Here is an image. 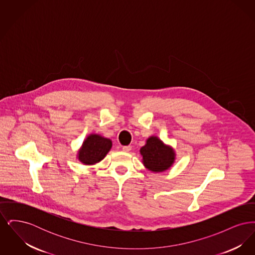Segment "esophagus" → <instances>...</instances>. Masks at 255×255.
Masks as SVG:
<instances>
[{"instance_id": "obj_1", "label": "esophagus", "mask_w": 255, "mask_h": 255, "mask_svg": "<svg viewBox=\"0 0 255 255\" xmlns=\"http://www.w3.org/2000/svg\"><path fill=\"white\" fill-rule=\"evenodd\" d=\"M131 149H132L131 146H123V147H122V151H123V152H126V153L130 152Z\"/></svg>"}]
</instances>
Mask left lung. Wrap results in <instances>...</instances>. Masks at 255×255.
Listing matches in <instances>:
<instances>
[{
	"instance_id": "left-lung-1",
	"label": "left lung",
	"mask_w": 255,
	"mask_h": 255,
	"mask_svg": "<svg viewBox=\"0 0 255 255\" xmlns=\"http://www.w3.org/2000/svg\"><path fill=\"white\" fill-rule=\"evenodd\" d=\"M139 152L146 169L153 173H160L169 169L176 158V153L172 146L165 144L156 135L148 137L145 145L140 148Z\"/></svg>"
}]
</instances>
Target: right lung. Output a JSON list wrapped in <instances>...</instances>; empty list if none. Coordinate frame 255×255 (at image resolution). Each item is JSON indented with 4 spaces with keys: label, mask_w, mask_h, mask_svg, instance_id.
Returning a JSON list of instances; mask_svg holds the SVG:
<instances>
[{
    "label": "right lung",
    "mask_w": 255,
    "mask_h": 255,
    "mask_svg": "<svg viewBox=\"0 0 255 255\" xmlns=\"http://www.w3.org/2000/svg\"><path fill=\"white\" fill-rule=\"evenodd\" d=\"M112 145L110 138L97 133H90L78 150L77 158L85 165H94L106 157Z\"/></svg>",
    "instance_id": "add662e5"
}]
</instances>
